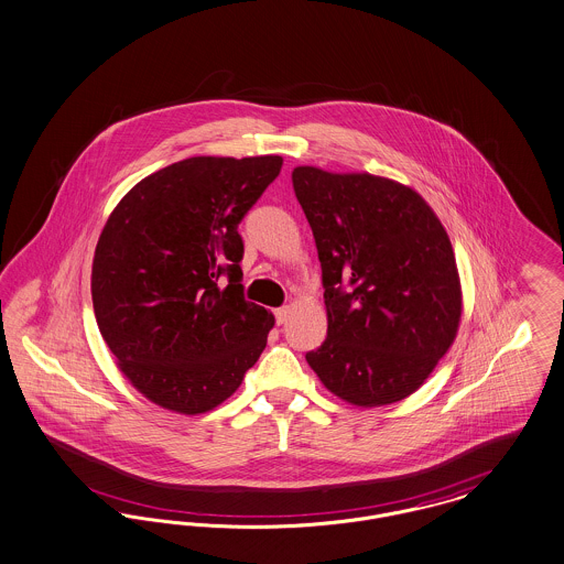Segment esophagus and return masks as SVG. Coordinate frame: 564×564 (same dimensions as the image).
<instances>
[{
    "mask_svg": "<svg viewBox=\"0 0 564 564\" xmlns=\"http://www.w3.org/2000/svg\"><path fill=\"white\" fill-rule=\"evenodd\" d=\"M273 316H275V323H278V325H284V323L289 321V316H291V305L275 307V310H273Z\"/></svg>",
    "mask_w": 564,
    "mask_h": 564,
    "instance_id": "obj_1",
    "label": "esophagus"
}]
</instances>
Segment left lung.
Masks as SVG:
<instances>
[{"label":"left lung","instance_id":"1","mask_svg":"<svg viewBox=\"0 0 564 564\" xmlns=\"http://www.w3.org/2000/svg\"><path fill=\"white\" fill-rule=\"evenodd\" d=\"M293 188L323 269L327 339L305 355L339 400L372 409L414 393L449 350L462 284L449 235L395 180L297 166Z\"/></svg>","mask_w":564,"mask_h":564}]
</instances>
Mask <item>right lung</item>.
Listing matches in <instances>:
<instances>
[{"label": "right lung", "mask_w": 564, "mask_h": 564, "mask_svg": "<svg viewBox=\"0 0 564 564\" xmlns=\"http://www.w3.org/2000/svg\"><path fill=\"white\" fill-rule=\"evenodd\" d=\"M280 169V155H194L111 212L91 264L94 312L117 368L153 404L214 411L259 361L275 318L243 300L237 225Z\"/></svg>", "instance_id": "obj_1"}]
</instances>
